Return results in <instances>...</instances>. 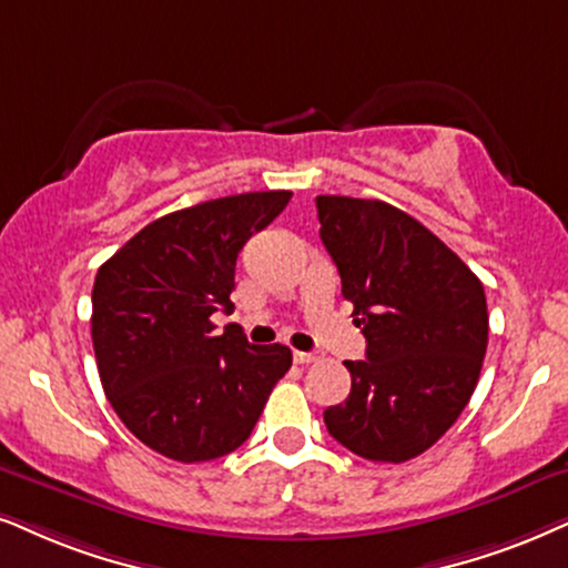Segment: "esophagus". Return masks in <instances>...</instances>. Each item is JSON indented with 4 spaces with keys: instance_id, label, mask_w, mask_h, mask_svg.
Listing matches in <instances>:
<instances>
[{
    "instance_id": "obj_1",
    "label": "esophagus",
    "mask_w": 568,
    "mask_h": 568,
    "mask_svg": "<svg viewBox=\"0 0 568 568\" xmlns=\"http://www.w3.org/2000/svg\"><path fill=\"white\" fill-rule=\"evenodd\" d=\"M317 358V354H308V351H296V354H293V362L296 364H314Z\"/></svg>"
}]
</instances>
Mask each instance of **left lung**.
Segmentation results:
<instances>
[{
  "label": "left lung",
  "mask_w": 568,
  "mask_h": 568,
  "mask_svg": "<svg viewBox=\"0 0 568 568\" xmlns=\"http://www.w3.org/2000/svg\"><path fill=\"white\" fill-rule=\"evenodd\" d=\"M320 239L367 337L351 393L325 412L351 454L400 464L448 433L487 351L479 277L422 222L377 199L317 196Z\"/></svg>",
  "instance_id": "8db88e82"
}]
</instances>
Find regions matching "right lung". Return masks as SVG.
I'll list each match as a JSON object with an SVG mask.
<instances>
[{"mask_svg":"<svg viewBox=\"0 0 568 568\" xmlns=\"http://www.w3.org/2000/svg\"><path fill=\"white\" fill-rule=\"evenodd\" d=\"M291 191H254L164 214L97 272L91 341L114 414L172 462L233 454L291 369L288 346H251L231 312L235 260L285 210Z\"/></svg>","mask_w":568,"mask_h":568,"instance_id":"add662e5","label":"right lung"}]
</instances>
